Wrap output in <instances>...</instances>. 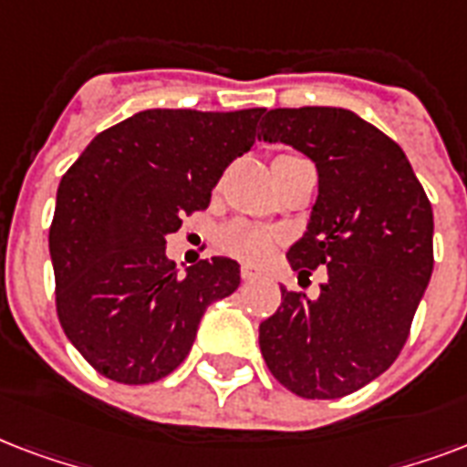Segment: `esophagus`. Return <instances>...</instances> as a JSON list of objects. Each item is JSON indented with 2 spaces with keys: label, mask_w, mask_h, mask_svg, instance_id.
Wrapping results in <instances>:
<instances>
[{
  "label": "esophagus",
  "mask_w": 467,
  "mask_h": 467,
  "mask_svg": "<svg viewBox=\"0 0 467 467\" xmlns=\"http://www.w3.org/2000/svg\"><path fill=\"white\" fill-rule=\"evenodd\" d=\"M241 277H244L245 283H251V280H255V277H258V273H255L253 267H244V270H241Z\"/></svg>",
  "instance_id": "1"
}]
</instances>
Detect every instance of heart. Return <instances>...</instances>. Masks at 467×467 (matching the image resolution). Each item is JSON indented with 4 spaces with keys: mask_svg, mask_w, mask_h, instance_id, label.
I'll use <instances>...</instances> for the list:
<instances>
[{
    "mask_svg": "<svg viewBox=\"0 0 467 467\" xmlns=\"http://www.w3.org/2000/svg\"><path fill=\"white\" fill-rule=\"evenodd\" d=\"M280 158H285V155H280ZM216 244L223 253H229L234 258L258 265V263L273 255V251L280 244V234L267 229V226H260V223L234 222L219 231Z\"/></svg>",
    "mask_w": 467,
    "mask_h": 467,
    "instance_id": "b5f03b06",
    "label": "heart"
}]
</instances>
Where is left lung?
I'll use <instances>...</instances> for the list:
<instances>
[{
  "label": "left lung",
  "instance_id": "left-lung-1",
  "mask_svg": "<svg viewBox=\"0 0 467 467\" xmlns=\"http://www.w3.org/2000/svg\"><path fill=\"white\" fill-rule=\"evenodd\" d=\"M258 140L287 143L319 172V197L287 260L327 265L317 299L283 290L260 324V353L306 400L350 395L400 356L433 270V212L407 155L338 107L263 111Z\"/></svg>",
  "mask_w": 467,
  "mask_h": 467
}]
</instances>
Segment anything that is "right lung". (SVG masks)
Returning a JSON list of instances; mask_svg holds the SVG:
<instances>
[{
  "instance_id": "obj_1",
  "label": "right lung",
  "mask_w": 467,
  "mask_h": 467,
  "mask_svg": "<svg viewBox=\"0 0 467 467\" xmlns=\"http://www.w3.org/2000/svg\"><path fill=\"white\" fill-rule=\"evenodd\" d=\"M265 109H146L92 139L57 184L48 245L57 319L104 378L146 385L182 363L207 306L241 285L214 255L177 273L165 236L207 209Z\"/></svg>"
}]
</instances>
